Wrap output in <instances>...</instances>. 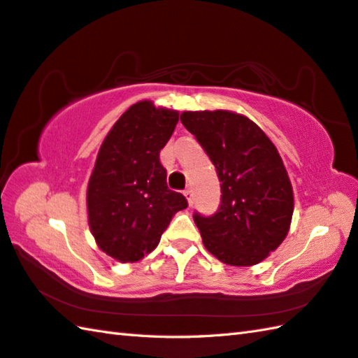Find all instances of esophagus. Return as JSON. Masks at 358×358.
<instances>
[{
	"label": "esophagus",
	"instance_id": "obj_1",
	"mask_svg": "<svg viewBox=\"0 0 358 358\" xmlns=\"http://www.w3.org/2000/svg\"><path fill=\"white\" fill-rule=\"evenodd\" d=\"M184 196L187 198L189 206H192V203H193V189H192V188H187L185 192H184Z\"/></svg>",
	"mask_w": 358,
	"mask_h": 358
}]
</instances>
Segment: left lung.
Segmentation results:
<instances>
[{"label": "left lung", "mask_w": 358, "mask_h": 358, "mask_svg": "<svg viewBox=\"0 0 358 358\" xmlns=\"http://www.w3.org/2000/svg\"><path fill=\"white\" fill-rule=\"evenodd\" d=\"M180 122L221 182L216 213L193 216L203 245L224 264H258L287 236L294 215V189L278 150L257 123L227 109L185 111Z\"/></svg>", "instance_id": "1"}]
</instances>
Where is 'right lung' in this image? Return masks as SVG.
I'll return each instance as SVG.
<instances>
[{"mask_svg": "<svg viewBox=\"0 0 358 358\" xmlns=\"http://www.w3.org/2000/svg\"><path fill=\"white\" fill-rule=\"evenodd\" d=\"M179 113L150 100L129 106L109 129L87 182V222L101 252L136 262L157 247L187 199L166 185L159 152Z\"/></svg>", "mask_w": 358, "mask_h": 358, "instance_id": "obj_1", "label": "right lung"}]
</instances>
